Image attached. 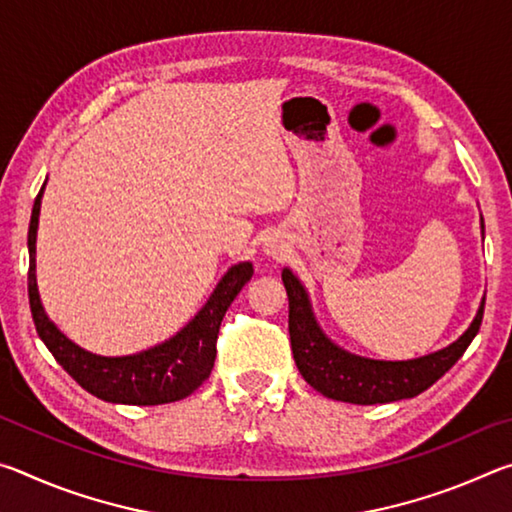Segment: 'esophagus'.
<instances>
[{
    "label": "esophagus",
    "mask_w": 512,
    "mask_h": 512,
    "mask_svg": "<svg viewBox=\"0 0 512 512\" xmlns=\"http://www.w3.org/2000/svg\"><path fill=\"white\" fill-rule=\"evenodd\" d=\"M266 253H271V255H282L284 253V246L282 244H277V241L275 239H271V241H268V244H266Z\"/></svg>",
    "instance_id": "1"
}]
</instances>
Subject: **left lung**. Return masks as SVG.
<instances>
[{
  "mask_svg": "<svg viewBox=\"0 0 512 512\" xmlns=\"http://www.w3.org/2000/svg\"><path fill=\"white\" fill-rule=\"evenodd\" d=\"M483 235V216H481ZM282 282L289 296L291 350L300 375L318 393L350 404H386L409 400L438 381L463 357L467 345L479 334L483 320L481 300L470 327L447 348L406 361H381L359 357L336 345L318 325L309 293L291 268H282Z\"/></svg>",
  "mask_w": 512,
  "mask_h": 512,
  "instance_id": "8db88e82",
  "label": "left lung"
}]
</instances>
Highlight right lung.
Wrapping results in <instances>:
<instances>
[{"label": "right lung", "mask_w": 512, "mask_h": 512, "mask_svg": "<svg viewBox=\"0 0 512 512\" xmlns=\"http://www.w3.org/2000/svg\"><path fill=\"white\" fill-rule=\"evenodd\" d=\"M47 180L36 196L29 223V305L38 336L54 359L85 391L112 404L155 406L178 402L192 395L210 377L216 359V334L225 311L253 277V264L239 262L230 266L210 293L205 305L189 323L153 348L124 357H103L76 345L60 332L42 307L36 280V239L40 221V203Z\"/></svg>", "instance_id": "add662e5"}]
</instances>
